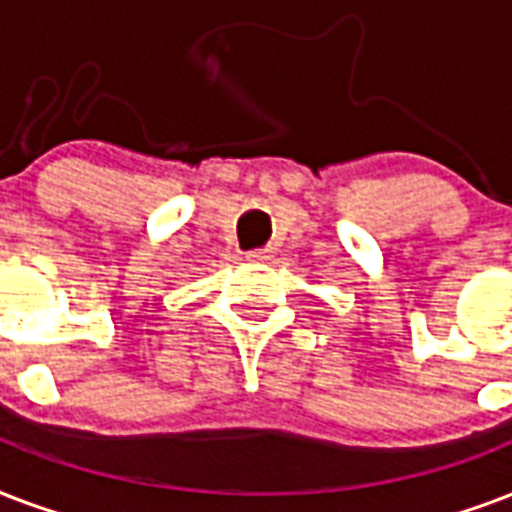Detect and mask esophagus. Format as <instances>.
Segmentation results:
<instances>
[{
    "label": "esophagus",
    "instance_id": "34e87169",
    "mask_svg": "<svg viewBox=\"0 0 512 512\" xmlns=\"http://www.w3.org/2000/svg\"><path fill=\"white\" fill-rule=\"evenodd\" d=\"M248 259H251V261H267V259H272V248H256V251L248 253Z\"/></svg>",
    "mask_w": 512,
    "mask_h": 512
}]
</instances>
